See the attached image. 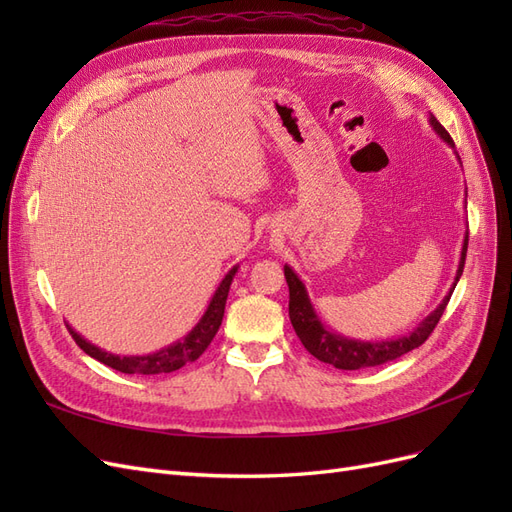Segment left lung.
Here are the masks:
<instances>
[{"mask_svg": "<svg viewBox=\"0 0 512 512\" xmlns=\"http://www.w3.org/2000/svg\"><path fill=\"white\" fill-rule=\"evenodd\" d=\"M431 128L438 132V136L442 141H446L451 147H455L451 134L444 130L442 123L436 117H429ZM459 158V156H457ZM466 252H468V235L463 239V247H461V260H459V269L455 275V282L451 292L446 294L442 299V303L433 309V312L418 324V327L406 335V337H397V339H386V342H361V339H348L344 335H337L333 331L324 329V324L320 322V318L314 312V305L307 297V290L303 286V282L299 280V275L294 273L288 265L284 267V275L288 282V290H290V303H288V314H290V322L294 327V333L299 335L301 344L305 346V350L309 354H314L318 361L329 363L337 369H365V367H376L382 363H389L399 359L401 354H406L414 348H418L421 344L427 342V337L436 329V324L440 322L444 309L448 305V299L459 282V277L463 273V265H466Z\"/></svg>", "mask_w": 512, "mask_h": 512, "instance_id": "left-lung-1", "label": "left lung"}]
</instances>
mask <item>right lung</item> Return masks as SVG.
Here are the masks:
<instances>
[{"label":"right lung","instance_id":"add662e5","mask_svg":"<svg viewBox=\"0 0 512 512\" xmlns=\"http://www.w3.org/2000/svg\"><path fill=\"white\" fill-rule=\"evenodd\" d=\"M239 267H232L226 277L222 280V284L215 290L213 299L207 307V312L203 314V318L198 320L196 327L185 335L181 342L170 344L158 352L153 354H145V356H119V354H111L106 352L94 344H89L87 339H83L79 333H76L70 324H66L72 339L79 348L89 354L91 359H96L108 367H113L121 374H141V376H156V374H170V371L181 369L183 365H188L192 361H196L200 354L207 350V346L213 342L215 333H218L222 318H224V307H226V299H228V290L232 284V277H235Z\"/></svg>","mask_w":512,"mask_h":512}]
</instances>
